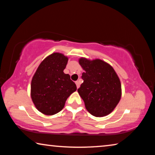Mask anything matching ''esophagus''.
Returning <instances> with one entry per match:
<instances>
[{
    "mask_svg": "<svg viewBox=\"0 0 155 155\" xmlns=\"http://www.w3.org/2000/svg\"><path fill=\"white\" fill-rule=\"evenodd\" d=\"M75 83H76V85H77V88H78V87H80V84H81V83H80V81H76Z\"/></svg>",
    "mask_w": 155,
    "mask_h": 155,
    "instance_id": "34e87169",
    "label": "esophagus"
}]
</instances>
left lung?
I'll use <instances>...</instances> for the list:
<instances>
[{
	"instance_id": "obj_1",
	"label": "left lung",
	"mask_w": 155,
	"mask_h": 155,
	"mask_svg": "<svg viewBox=\"0 0 155 155\" xmlns=\"http://www.w3.org/2000/svg\"><path fill=\"white\" fill-rule=\"evenodd\" d=\"M78 63L85 70L83 83L78 92L86 109L95 117H103L114 111L122 96L121 83L114 68L107 62L81 57Z\"/></svg>"
}]
</instances>
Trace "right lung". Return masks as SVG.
I'll use <instances>...</instances> for the list:
<instances>
[{
  "label": "right lung",
  "mask_w": 155,
  "mask_h": 155,
  "mask_svg": "<svg viewBox=\"0 0 155 155\" xmlns=\"http://www.w3.org/2000/svg\"><path fill=\"white\" fill-rule=\"evenodd\" d=\"M68 57L54 52L46 57L34 74L31 84V96L39 111L47 115L61 111L67 98L77 90L70 76L65 74Z\"/></svg>",
  "instance_id": "right-lung-1"
}]
</instances>
